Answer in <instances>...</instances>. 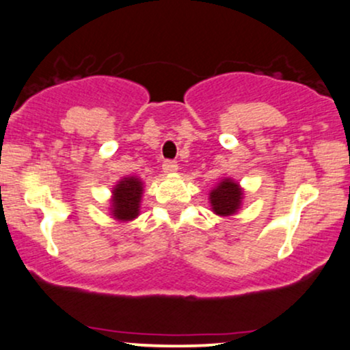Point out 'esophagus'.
Listing matches in <instances>:
<instances>
[{"mask_svg":"<svg viewBox=\"0 0 350 350\" xmlns=\"http://www.w3.org/2000/svg\"><path fill=\"white\" fill-rule=\"evenodd\" d=\"M178 163L172 161V159H166V161L163 163V171L167 172V174H171V172H176L178 171Z\"/></svg>","mask_w":350,"mask_h":350,"instance_id":"esophagus-1","label":"esophagus"}]
</instances>
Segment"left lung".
<instances>
[{"label":"left lung","instance_id":"8db88e82","mask_svg":"<svg viewBox=\"0 0 350 350\" xmlns=\"http://www.w3.org/2000/svg\"><path fill=\"white\" fill-rule=\"evenodd\" d=\"M240 200H242V189L230 179H224L211 192L212 211L219 215L235 214L237 208L240 207Z\"/></svg>","mask_w":350,"mask_h":350}]
</instances>
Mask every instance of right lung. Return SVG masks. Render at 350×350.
Returning <instances> with one entry per match:
<instances>
[{"label": "right lung", "instance_id": "1", "mask_svg": "<svg viewBox=\"0 0 350 350\" xmlns=\"http://www.w3.org/2000/svg\"><path fill=\"white\" fill-rule=\"evenodd\" d=\"M143 186L136 178H124L113 189V217L120 220H131L138 215Z\"/></svg>", "mask_w": 350, "mask_h": 350}]
</instances>
